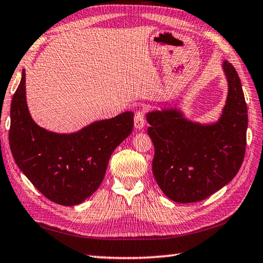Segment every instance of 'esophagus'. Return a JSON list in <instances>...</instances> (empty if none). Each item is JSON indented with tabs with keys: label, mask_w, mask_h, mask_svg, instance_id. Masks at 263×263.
I'll return each mask as SVG.
<instances>
[{
	"label": "esophagus",
	"mask_w": 263,
	"mask_h": 263,
	"mask_svg": "<svg viewBox=\"0 0 263 263\" xmlns=\"http://www.w3.org/2000/svg\"><path fill=\"white\" fill-rule=\"evenodd\" d=\"M134 125L136 129H142L145 126V112L143 110L137 111L134 117Z\"/></svg>",
	"instance_id": "obj_1"
}]
</instances>
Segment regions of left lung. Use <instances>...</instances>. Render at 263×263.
<instances>
[{
  "label": "left lung",
  "instance_id": "obj_1",
  "mask_svg": "<svg viewBox=\"0 0 263 263\" xmlns=\"http://www.w3.org/2000/svg\"><path fill=\"white\" fill-rule=\"evenodd\" d=\"M228 97L219 121L201 125L175 108L146 115L155 145L152 172L161 191L176 202L206 199L228 184L244 160L249 118L240 79L223 63Z\"/></svg>",
  "mask_w": 263,
  "mask_h": 263
}]
</instances>
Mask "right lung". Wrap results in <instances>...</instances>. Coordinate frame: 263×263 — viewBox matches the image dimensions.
<instances>
[{
  "label": "right lung",
  "mask_w": 263,
  "mask_h": 263,
  "mask_svg": "<svg viewBox=\"0 0 263 263\" xmlns=\"http://www.w3.org/2000/svg\"><path fill=\"white\" fill-rule=\"evenodd\" d=\"M10 116L9 143L17 166L44 197L64 206L80 204L98 189L111 155L134 126V113L128 111L73 134L46 130L29 115L25 70Z\"/></svg>",
  "instance_id": "add662e5"
}]
</instances>
